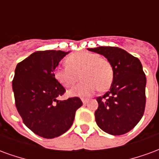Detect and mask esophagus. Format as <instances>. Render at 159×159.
<instances>
[{"mask_svg":"<svg viewBox=\"0 0 159 159\" xmlns=\"http://www.w3.org/2000/svg\"><path fill=\"white\" fill-rule=\"evenodd\" d=\"M82 101H83V103L84 104V105H86L87 102H88V101H87L86 100H83H83H82Z\"/></svg>","mask_w":159,"mask_h":159,"instance_id":"obj_1","label":"esophagus"}]
</instances>
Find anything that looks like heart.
Here are the masks:
<instances>
[{
  "label": "heart",
  "mask_w": 159,
  "mask_h": 159,
  "mask_svg": "<svg viewBox=\"0 0 159 159\" xmlns=\"http://www.w3.org/2000/svg\"><path fill=\"white\" fill-rule=\"evenodd\" d=\"M66 67L56 68L53 76L56 81L70 89L78 80L82 83L68 92L70 96L89 97L98 89H107L113 81V68L111 62L96 52L81 51L68 56Z\"/></svg>",
  "instance_id": "b5f03b06"
}]
</instances>
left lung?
<instances>
[{"label": "left lung", "instance_id": "obj_1", "mask_svg": "<svg viewBox=\"0 0 159 159\" xmlns=\"http://www.w3.org/2000/svg\"><path fill=\"white\" fill-rule=\"evenodd\" d=\"M89 51L102 54L113 68L110 89L97 97L94 112L98 126L106 133L121 135L133 129L146 107L147 78L138 58L117 47H99Z\"/></svg>", "mask_w": 159, "mask_h": 159}]
</instances>
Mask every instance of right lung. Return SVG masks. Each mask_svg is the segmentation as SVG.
Returning a JSON list of instances; mask_svg holds the SVG:
<instances>
[{
	"instance_id": "1",
	"label": "right lung",
	"mask_w": 159,
	"mask_h": 159,
	"mask_svg": "<svg viewBox=\"0 0 159 159\" xmlns=\"http://www.w3.org/2000/svg\"><path fill=\"white\" fill-rule=\"evenodd\" d=\"M68 52L37 51L19 62L12 80L15 105L23 122L32 132L52 139L71 127L76 111L83 106L78 97L57 98L66 89L54 78V70Z\"/></svg>"
}]
</instances>
